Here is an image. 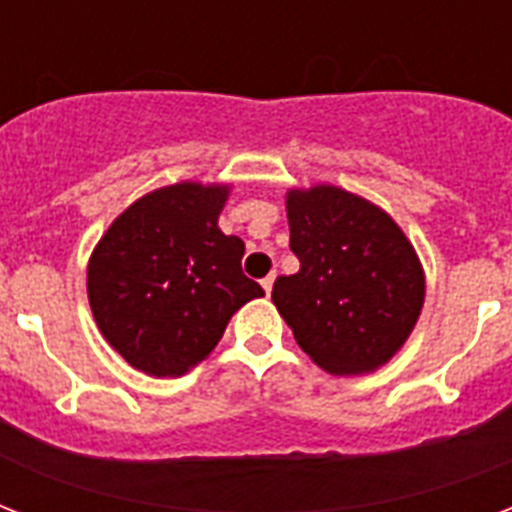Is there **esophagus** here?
I'll use <instances>...</instances> for the list:
<instances>
[{
	"mask_svg": "<svg viewBox=\"0 0 512 512\" xmlns=\"http://www.w3.org/2000/svg\"><path fill=\"white\" fill-rule=\"evenodd\" d=\"M273 279H276V276H265L263 281H260V284H263V289H265V295H271V289H273Z\"/></svg>",
	"mask_w": 512,
	"mask_h": 512,
	"instance_id": "34e87169",
	"label": "esophagus"
}]
</instances>
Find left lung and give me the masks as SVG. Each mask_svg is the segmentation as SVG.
<instances>
[{
    "instance_id": "8db88e82",
    "label": "left lung",
    "mask_w": 512,
    "mask_h": 512,
    "mask_svg": "<svg viewBox=\"0 0 512 512\" xmlns=\"http://www.w3.org/2000/svg\"><path fill=\"white\" fill-rule=\"evenodd\" d=\"M295 276H279L273 303L297 345L332 374L377 369L406 342L425 300L412 244L361 196L316 185L289 191Z\"/></svg>"
}]
</instances>
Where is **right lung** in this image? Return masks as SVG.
<instances>
[{
    "label": "right lung",
    "instance_id": "right-lung-1",
    "mask_svg": "<svg viewBox=\"0 0 512 512\" xmlns=\"http://www.w3.org/2000/svg\"><path fill=\"white\" fill-rule=\"evenodd\" d=\"M225 196V185L159 188L116 217L92 252V316L151 377L188 372L220 342L233 313L265 295L241 271L244 241L217 228Z\"/></svg>",
    "mask_w": 512,
    "mask_h": 512
}]
</instances>
